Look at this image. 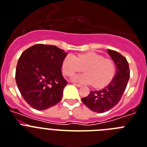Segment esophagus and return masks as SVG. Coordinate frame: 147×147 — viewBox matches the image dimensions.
Instances as JSON below:
<instances>
[{
  "mask_svg": "<svg viewBox=\"0 0 147 147\" xmlns=\"http://www.w3.org/2000/svg\"><path fill=\"white\" fill-rule=\"evenodd\" d=\"M74 85H76V87H78V88H80V87H82V84H76V83H74Z\"/></svg>",
  "mask_w": 147,
  "mask_h": 147,
  "instance_id": "obj_1",
  "label": "esophagus"
}]
</instances>
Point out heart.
I'll return each instance as SVG.
<instances>
[{"instance_id":"obj_1","label":"heart","mask_w":147,"mask_h":147,"mask_svg":"<svg viewBox=\"0 0 147 147\" xmlns=\"http://www.w3.org/2000/svg\"><path fill=\"white\" fill-rule=\"evenodd\" d=\"M86 73L72 78L75 82L93 84L96 88H102L111 82L115 76L116 66L113 59L104 58L96 53H83L73 56L67 55L62 63V70L66 76H72L82 71Z\"/></svg>"}]
</instances>
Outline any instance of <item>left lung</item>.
I'll return each instance as SVG.
<instances>
[{
    "label": "left lung",
    "instance_id": "left-lung-1",
    "mask_svg": "<svg viewBox=\"0 0 147 147\" xmlns=\"http://www.w3.org/2000/svg\"><path fill=\"white\" fill-rule=\"evenodd\" d=\"M107 53L115 63V76L107 87L101 90L90 91L88 96L82 99L86 107L99 113L110 110L119 103L130 78L129 65L125 57L112 50H108Z\"/></svg>",
    "mask_w": 147,
    "mask_h": 147
}]
</instances>
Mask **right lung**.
Instances as JSON below:
<instances>
[{
    "mask_svg": "<svg viewBox=\"0 0 147 147\" xmlns=\"http://www.w3.org/2000/svg\"><path fill=\"white\" fill-rule=\"evenodd\" d=\"M66 55L57 46L43 44L33 45L21 54L16 82L23 99L32 108L44 110L61 100L67 84L61 71Z\"/></svg>",
    "mask_w": 147,
    "mask_h": 147,
    "instance_id": "add662e5",
    "label": "right lung"
}]
</instances>
